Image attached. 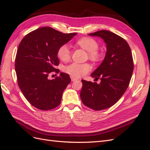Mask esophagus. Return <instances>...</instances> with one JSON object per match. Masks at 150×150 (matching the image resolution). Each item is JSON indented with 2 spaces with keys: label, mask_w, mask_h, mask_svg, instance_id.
Returning <instances> with one entry per match:
<instances>
[{
  "label": "esophagus",
  "mask_w": 150,
  "mask_h": 150,
  "mask_svg": "<svg viewBox=\"0 0 150 150\" xmlns=\"http://www.w3.org/2000/svg\"><path fill=\"white\" fill-rule=\"evenodd\" d=\"M70 77H71V81H75L78 80V78H75V77L72 76H71Z\"/></svg>",
  "instance_id": "obj_1"
}]
</instances>
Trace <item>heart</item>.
Here are the masks:
<instances>
[{
    "label": "heart",
    "instance_id": "obj_1",
    "mask_svg": "<svg viewBox=\"0 0 150 150\" xmlns=\"http://www.w3.org/2000/svg\"><path fill=\"white\" fill-rule=\"evenodd\" d=\"M76 44L88 51V57L92 61H98L101 59V54L98 50L99 44L95 39L89 37H84L77 40ZM57 55L62 61H67L71 58V52L69 47L64 44L59 47ZM91 68V66L89 63L72 62L66 66L64 70L71 76L79 78L88 73Z\"/></svg>",
    "mask_w": 150,
    "mask_h": 150
}]
</instances>
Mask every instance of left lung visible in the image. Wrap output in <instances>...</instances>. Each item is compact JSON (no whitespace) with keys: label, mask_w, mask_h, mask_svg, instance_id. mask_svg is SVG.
Segmentation results:
<instances>
[{"label":"left lung","mask_w":150,"mask_h":150,"mask_svg":"<svg viewBox=\"0 0 150 150\" xmlns=\"http://www.w3.org/2000/svg\"><path fill=\"white\" fill-rule=\"evenodd\" d=\"M89 35L102 38L107 51L100 66L91 74L95 79H100L101 83L81 80L80 96L85 106L100 111L114 105L123 95L132 76L134 63L129 46L120 35L106 30Z\"/></svg>","instance_id":"obj_1"}]
</instances>
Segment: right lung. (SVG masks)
Masks as SVG:
<instances>
[{
	"mask_svg": "<svg viewBox=\"0 0 150 150\" xmlns=\"http://www.w3.org/2000/svg\"><path fill=\"white\" fill-rule=\"evenodd\" d=\"M75 35L44 27L27 34L19 45L15 60L17 83L27 100L39 110H52L61 103L69 75L61 72L52 80L49 75L59 72L55 68L59 64L57 50Z\"/></svg>",
	"mask_w": 150,
	"mask_h": 150,
	"instance_id": "obj_1",
	"label": "right lung"
}]
</instances>
